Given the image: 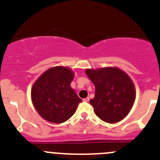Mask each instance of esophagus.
<instances>
[{
  "label": "esophagus",
  "instance_id": "1",
  "mask_svg": "<svg viewBox=\"0 0 160 160\" xmlns=\"http://www.w3.org/2000/svg\"><path fill=\"white\" fill-rule=\"evenodd\" d=\"M83 101H84V102H88V101H90V99H89V98H84V99H83Z\"/></svg>",
  "mask_w": 160,
  "mask_h": 160
}]
</instances>
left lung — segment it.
<instances>
[{
	"instance_id": "8db88e82",
	"label": "left lung",
	"mask_w": 160,
	"mask_h": 160,
	"mask_svg": "<svg viewBox=\"0 0 160 160\" xmlns=\"http://www.w3.org/2000/svg\"><path fill=\"white\" fill-rule=\"evenodd\" d=\"M85 72L95 86V96L90 101L95 114L111 124L125 118L135 100V86L128 74L115 67Z\"/></svg>"
}]
</instances>
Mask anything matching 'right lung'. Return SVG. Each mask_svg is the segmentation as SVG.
Segmentation results:
<instances>
[{"mask_svg":"<svg viewBox=\"0 0 160 160\" xmlns=\"http://www.w3.org/2000/svg\"><path fill=\"white\" fill-rule=\"evenodd\" d=\"M74 73L68 67H55L35 82L31 96L33 105L45 120L62 123L73 115L82 100L72 89Z\"/></svg>","mask_w":160,"mask_h":160,"instance_id":"right-lung-1","label":"right lung"}]
</instances>
